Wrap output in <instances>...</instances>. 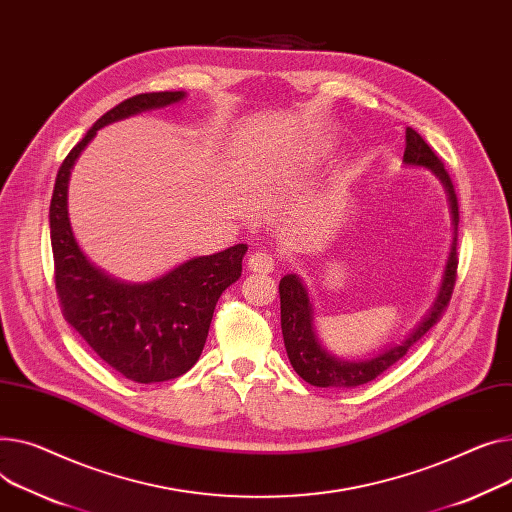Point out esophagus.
Here are the masks:
<instances>
[{
    "instance_id": "1",
    "label": "esophagus",
    "mask_w": 512,
    "mask_h": 512,
    "mask_svg": "<svg viewBox=\"0 0 512 512\" xmlns=\"http://www.w3.org/2000/svg\"><path fill=\"white\" fill-rule=\"evenodd\" d=\"M247 265H249L251 271H259V274H269V271H274L276 261H274V257H271L269 253H259L257 251V253L249 255Z\"/></svg>"
}]
</instances>
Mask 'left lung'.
Wrapping results in <instances>:
<instances>
[{"label": "left lung", "mask_w": 512, "mask_h": 512, "mask_svg": "<svg viewBox=\"0 0 512 512\" xmlns=\"http://www.w3.org/2000/svg\"><path fill=\"white\" fill-rule=\"evenodd\" d=\"M403 162L407 166H422L432 170V175L445 187L451 203V218H453V245L449 253V261L442 274L440 290L436 300L422 317V321L401 339L399 344L385 348L381 354H374L370 358L358 360H344L329 354L323 344L319 342L315 325H313V304L306 292L302 280L296 274H288L280 280V309H282V333H284V346L290 358L292 368L300 379H304L313 387L325 389H352L358 385H366L379 377L389 366L401 360L407 350H410L418 339H422L430 327L440 321L445 313L447 304L451 300L455 280H457V226H459V203L453 181L445 170V164L434 154V150L422 140V135L407 127L405 129V152Z\"/></svg>", "instance_id": "left-lung-1"}]
</instances>
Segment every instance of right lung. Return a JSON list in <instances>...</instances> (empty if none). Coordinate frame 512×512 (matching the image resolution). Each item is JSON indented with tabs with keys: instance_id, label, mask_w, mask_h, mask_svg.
I'll use <instances>...</instances> for the list:
<instances>
[{
	"instance_id": "1",
	"label": "right lung",
	"mask_w": 512,
	"mask_h": 512,
	"mask_svg": "<svg viewBox=\"0 0 512 512\" xmlns=\"http://www.w3.org/2000/svg\"><path fill=\"white\" fill-rule=\"evenodd\" d=\"M183 98V90L138 94L102 115L61 162L49 208L55 290L65 321L111 368L144 385L177 379L199 360L220 294L241 278L247 245L193 257L150 282H121L82 253L67 216V183L100 127Z\"/></svg>"
}]
</instances>
